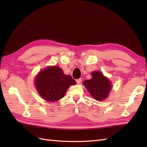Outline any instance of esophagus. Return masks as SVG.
<instances>
[{"instance_id": "1", "label": "esophagus", "mask_w": 147, "mask_h": 147, "mask_svg": "<svg viewBox=\"0 0 147 147\" xmlns=\"http://www.w3.org/2000/svg\"><path fill=\"white\" fill-rule=\"evenodd\" d=\"M82 78H80V79L76 80V83H77L78 84H80V83H81V82H82Z\"/></svg>"}]
</instances>
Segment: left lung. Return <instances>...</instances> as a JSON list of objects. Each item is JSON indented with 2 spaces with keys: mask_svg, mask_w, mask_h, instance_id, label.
Instances as JSON below:
<instances>
[{
  "mask_svg": "<svg viewBox=\"0 0 147 147\" xmlns=\"http://www.w3.org/2000/svg\"><path fill=\"white\" fill-rule=\"evenodd\" d=\"M92 76L90 80L84 81L83 85L93 98L99 101L104 100L111 92V82L100 71H93Z\"/></svg>",
  "mask_w": 147,
  "mask_h": 147,
  "instance_id": "8db88e82",
  "label": "left lung"
}]
</instances>
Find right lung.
<instances>
[{
  "label": "right lung",
  "instance_id": "right-lung-1",
  "mask_svg": "<svg viewBox=\"0 0 147 147\" xmlns=\"http://www.w3.org/2000/svg\"><path fill=\"white\" fill-rule=\"evenodd\" d=\"M76 83L73 78L64 74L58 66H50L42 70L35 80L37 92L42 98L49 102L63 98L69 87Z\"/></svg>",
  "mask_w": 147,
  "mask_h": 147
}]
</instances>
